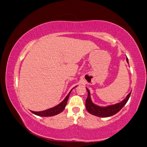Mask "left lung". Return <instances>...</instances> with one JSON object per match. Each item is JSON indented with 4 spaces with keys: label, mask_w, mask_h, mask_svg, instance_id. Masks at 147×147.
Returning <instances> with one entry per match:
<instances>
[{
    "label": "left lung",
    "mask_w": 147,
    "mask_h": 147,
    "mask_svg": "<svg viewBox=\"0 0 147 147\" xmlns=\"http://www.w3.org/2000/svg\"><path fill=\"white\" fill-rule=\"evenodd\" d=\"M126 61L128 63V59L127 58H126ZM86 89L88 93V98L86 100V108L87 111L92 115L99 117H108L112 116L118 113L128 102L131 92V91L130 93H129L128 95L126 96V98L123 100H122L121 102L117 103L115 104H111V105L107 106H99L96 105L92 102L90 91L88 88H86Z\"/></svg>",
    "instance_id": "1"
}]
</instances>
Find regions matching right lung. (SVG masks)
<instances>
[{
	"label": "right lung",
	"instance_id": "right-lung-1",
	"mask_svg": "<svg viewBox=\"0 0 147 147\" xmlns=\"http://www.w3.org/2000/svg\"><path fill=\"white\" fill-rule=\"evenodd\" d=\"M75 88V87H74ZM73 88V89H74ZM73 89H71L69 92V94L67 95V96L65 98L64 100L61 102L59 103L58 105L53 107V108H50L48 109H46V110L44 111H31L32 113H33L34 114L38 116H41V117H51V116H54L56 115H58V114L60 113L61 112L63 111V109L65 108V106L67 105V102L69 96L70 95V93L71 91L73 90Z\"/></svg>",
	"mask_w": 147,
	"mask_h": 147
}]
</instances>
